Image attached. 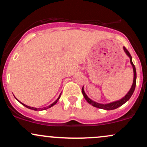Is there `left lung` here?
Wrapping results in <instances>:
<instances>
[{"mask_svg": "<svg viewBox=\"0 0 147 147\" xmlns=\"http://www.w3.org/2000/svg\"><path fill=\"white\" fill-rule=\"evenodd\" d=\"M124 50L126 53V55H127L129 57L130 61H131V65H132V66H133V73H134L133 83L132 86H131V89H130V90L129 91V92L126 94V95H125V97H123V98L121 99L120 100L117 101V102H114L110 103V104H99V103H97L95 102H93V101L91 100L90 98H88V96L86 95L85 92H84V88H82V94H83L84 98H85L87 102L89 103V104H91V105L95 106V107L99 108V109H104V110H113V109H117V108L119 107V106L123 105V104H124V103H126V102H127V101L129 100L130 98H131V96H132L133 92H134V90H135V88H136V67H135L134 64L133 63L132 57H131V55H130L129 52L128 51L127 49H126L125 47H124Z\"/></svg>", "mask_w": 147, "mask_h": 147, "instance_id": "1", "label": "left lung"}]
</instances>
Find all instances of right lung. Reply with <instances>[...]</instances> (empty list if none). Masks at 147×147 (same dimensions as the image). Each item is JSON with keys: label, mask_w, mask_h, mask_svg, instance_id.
I'll return each instance as SVG.
<instances>
[{"label": "right lung", "mask_w": 147, "mask_h": 147, "mask_svg": "<svg viewBox=\"0 0 147 147\" xmlns=\"http://www.w3.org/2000/svg\"><path fill=\"white\" fill-rule=\"evenodd\" d=\"M60 97H61V95H59V97H58V99H57L56 101H55V102H53L52 103V104H50V106H47V107H45V108H43V109H36V108H34V107H30V106H27V105H25V104H23V103H21V104H23V106H25V107H27L28 108V109H32V110H34V111H38V110H39V111H43V110H45V109H49V108H50V107H52V106H53L54 105H55V104H57V102H58V100L59 99V98H60ZM18 102H19V101H18Z\"/></svg>", "instance_id": "obj_1"}]
</instances>
